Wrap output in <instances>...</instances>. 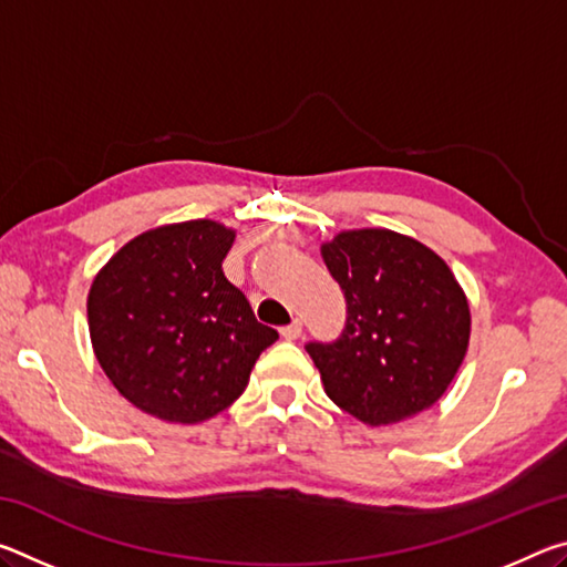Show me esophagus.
<instances>
[{
    "mask_svg": "<svg viewBox=\"0 0 567 567\" xmlns=\"http://www.w3.org/2000/svg\"><path fill=\"white\" fill-rule=\"evenodd\" d=\"M280 334L285 340H297L302 334V322L300 320H292L290 324H285V328L280 330Z\"/></svg>",
    "mask_w": 567,
    "mask_h": 567,
    "instance_id": "obj_1",
    "label": "esophagus"
}]
</instances>
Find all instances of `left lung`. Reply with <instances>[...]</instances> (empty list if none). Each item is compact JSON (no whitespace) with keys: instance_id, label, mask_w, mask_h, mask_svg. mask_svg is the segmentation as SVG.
Returning <instances> with one entry per match:
<instances>
[{"instance_id":"1","label":"left lung","mask_w":567,"mask_h":567,"mask_svg":"<svg viewBox=\"0 0 567 567\" xmlns=\"http://www.w3.org/2000/svg\"><path fill=\"white\" fill-rule=\"evenodd\" d=\"M320 252L348 300L340 338L307 344L328 398L364 425L435 405L470 342V305L447 262L382 227L344 229Z\"/></svg>"}]
</instances>
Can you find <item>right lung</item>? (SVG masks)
Returning <instances> with one entry per match:
<instances>
[{
  "instance_id": "obj_1",
  "label": "right lung",
  "mask_w": 567,
  "mask_h": 567,
  "mask_svg": "<svg viewBox=\"0 0 567 567\" xmlns=\"http://www.w3.org/2000/svg\"><path fill=\"white\" fill-rule=\"evenodd\" d=\"M233 243L235 229L215 219L162 225L120 247L92 280V350L120 395L152 417H215L277 340L223 272Z\"/></svg>"
}]
</instances>
